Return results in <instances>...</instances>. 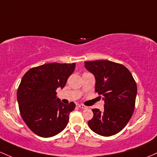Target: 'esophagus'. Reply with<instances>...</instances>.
Wrapping results in <instances>:
<instances>
[{"instance_id":"1","label":"esophagus","mask_w":157,"mask_h":157,"mask_svg":"<svg viewBox=\"0 0 157 157\" xmlns=\"http://www.w3.org/2000/svg\"><path fill=\"white\" fill-rule=\"evenodd\" d=\"M78 106L80 108V109H87V106H86L85 105H83V104H80Z\"/></svg>"}]
</instances>
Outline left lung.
<instances>
[{
  "instance_id": "1",
  "label": "left lung",
  "mask_w": 157,
  "mask_h": 157,
  "mask_svg": "<svg viewBox=\"0 0 157 157\" xmlns=\"http://www.w3.org/2000/svg\"><path fill=\"white\" fill-rule=\"evenodd\" d=\"M94 75L95 92L103 95L104 109H93L89 128L98 135L111 136L119 132L131 118L135 109L137 86L124 65L109 60L85 62Z\"/></svg>"
}]
</instances>
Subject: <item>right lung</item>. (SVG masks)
<instances>
[{"instance_id": "right-lung-1", "label": "right lung", "mask_w": 157, "mask_h": 157, "mask_svg": "<svg viewBox=\"0 0 157 157\" xmlns=\"http://www.w3.org/2000/svg\"><path fill=\"white\" fill-rule=\"evenodd\" d=\"M75 68V63H48L30 68L23 76L17 99L21 116L27 127L41 137H51L65 128L75 103L64 104L56 98Z\"/></svg>"}]
</instances>
